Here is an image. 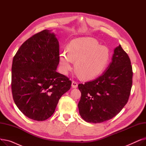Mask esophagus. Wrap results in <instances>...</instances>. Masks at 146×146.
<instances>
[{
	"instance_id": "obj_1",
	"label": "esophagus",
	"mask_w": 146,
	"mask_h": 146,
	"mask_svg": "<svg viewBox=\"0 0 146 146\" xmlns=\"http://www.w3.org/2000/svg\"><path fill=\"white\" fill-rule=\"evenodd\" d=\"M78 82H76V81L73 80V81H72V86L73 88H78Z\"/></svg>"
}]
</instances>
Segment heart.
I'll return each mask as SVG.
<instances>
[{"label": "heart", "instance_id": "1", "mask_svg": "<svg viewBox=\"0 0 146 146\" xmlns=\"http://www.w3.org/2000/svg\"><path fill=\"white\" fill-rule=\"evenodd\" d=\"M110 54L108 49L101 46L94 38H79L72 41L68 46V51L63 50L59 56L61 72L67 74L74 67L84 79L96 78L104 70L108 63Z\"/></svg>", "mask_w": 146, "mask_h": 146}]
</instances>
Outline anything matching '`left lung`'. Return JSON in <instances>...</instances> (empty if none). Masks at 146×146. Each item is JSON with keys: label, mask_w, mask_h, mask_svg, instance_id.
Here are the masks:
<instances>
[{"label": "left lung", "mask_w": 146, "mask_h": 146, "mask_svg": "<svg viewBox=\"0 0 146 146\" xmlns=\"http://www.w3.org/2000/svg\"><path fill=\"white\" fill-rule=\"evenodd\" d=\"M133 74L131 61L119 45L114 49L112 61L101 76L79 84L81 98L78 108L81 117L96 124L117 115L128 101Z\"/></svg>", "instance_id": "left-lung-1"}]
</instances>
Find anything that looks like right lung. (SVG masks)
Segmentation results:
<instances>
[{"mask_svg": "<svg viewBox=\"0 0 146 146\" xmlns=\"http://www.w3.org/2000/svg\"><path fill=\"white\" fill-rule=\"evenodd\" d=\"M59 43L45 29L25 41L15 55L12 66V92L19 110L28 118L41 121L55 111L61 96L72 82L56 70Z\"/></svg>", "mask_w": 146, "mask_h": 146, "instance_id": "add662e5", "label": "right lung"}]
</instances>
